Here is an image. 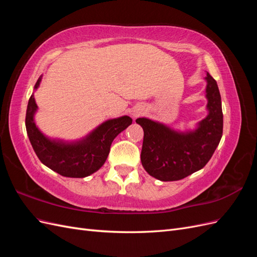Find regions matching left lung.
<instances>
[{"label":"left lung","instance_id":"left-lung-1","mask_svg":"<svg viewBox=\"0 0 257 257\" xmlns=\"http://www.w3.org/2000/svg\"><path fill=\"white\" fill-rule=\"evenodd\" d=\"M209 114L192 133L179 134L146 118L136 123L144 128L142 163L146 172L161 181H177L203 168L211 159L223 134L221 95L216 81L207 74Z\"/></svg>","mask_w":257,"mask_h":257}]
</instances>
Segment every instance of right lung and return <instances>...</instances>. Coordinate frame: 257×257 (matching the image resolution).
I'll use <instances>...</instances> for the list:
<instances>
[{
    "label": "right lung",
    "mask_w": 257,
    "mask_h": 257,
    "mask_svg": "<svg viewBox=\"0 0 257 257\" xmlns=\"http://www.w3.org/2000/svg\"><path fill=\"white\" fill-rule=\"evenodd\" d=\"M40 82L41 78L35 83L34 89L38 88ZM36 108L32 94L26 113V127L30 143L43 164L59 175L69 178L87 177L102 167L109 154L113 139L133 121L127 115L106 121L82 142L65 145L49 141L38 131L33 120Z\"/></svg>",
    "instance_id": "1"
}]
</instances>
